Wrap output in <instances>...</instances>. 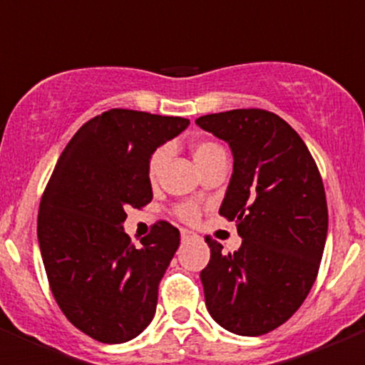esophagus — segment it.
<instances>
[{
    "instance_id": "1",
    "label": "esophagus",
    "mask_w": 365,
    "mask_h": 365,
    "mask_svg": "<svg viewBox=\"0 0 365 365\" xmlns=\"http://www.w3.org/2000/svg\"><path fill=\"white\" fill-rule=\"evenodd\" d=\"M195 237H197V235L193 234L192 230H188V228H180V240L182 241H192L195 240Z\"/></svg>"
}]
</instances>
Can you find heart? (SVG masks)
I'll use <instances>...</instances> for the list:
<instances>
[{"mask_svg": "<svg viewBox=\"0 0 365 365\" xmlns=\"http://www.w3.org/2000/svg\"><path fill=\"white\" fill-rule=\"evenodd\" d=\"M192 151L193 159H195L197 166L199 164H205L206 160L214 159L217 155L225 153V150H222L217 143H214V140H197V143L193 144ZM168 153H170L168 148L163 146L159 148V150H155L153 155L150 157V163H148V175H150L151 180H155L160 175V170H163L164 163H166ZM177 214L185 219V221H193V219L197 217V208L193 205H180L179 208H177Z\"/></svg>", "mask_w": 365, "mask_h": 365, "instance_id": "1", "label": "heart"}]
</instances>
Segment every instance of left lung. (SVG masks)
<instances>
[{"instance_id":"1","label":"left lung","mask_w":365,"mask_h":365,"mask_svg":"<svg viewBox=\"0 0 365 365\" xmlns=\"http://www.w3.org/2000/svg\"><path fill=\"white\" fill-rule=\"evenodd\" d=\"M195 124L234 155L219 214L235 221L243 240L222 254L206 237V309L230 333L267 334L298 311L318 276L329 225L322 175L302 137L265 109L214 113Z\"/></svg>"}]
</instances>
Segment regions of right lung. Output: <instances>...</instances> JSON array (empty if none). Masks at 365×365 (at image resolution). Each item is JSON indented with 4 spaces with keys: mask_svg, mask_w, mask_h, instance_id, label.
Returning <instances> with one entry per match:
<instances>
[{
    "mask_svg": "<svg viewBox=\"0 0 365 365\" xmlns=\"http://www.w3.org/2000/svg\"><path fill=\"white\" fill-rule=\"evenodd\" d=\"M188 118L109 109L71 138L38 212V243L58 307L102 344H124L153 320L159 283L180 243L157 221L135 247L125 210L153 199L148 163L188 128Z\"/></svg>",
    "mask_w": 365,
    "mask_h": 365,
    "instance_id": "obj_1",
    "label": "right lung"
}]
</instances>
